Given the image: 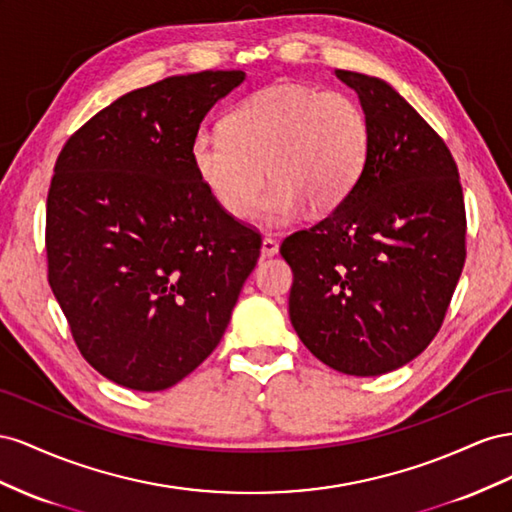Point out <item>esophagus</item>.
<instances>
[{
	"label": "esophagus",
	"instance_id": "obj_1",
	"mask_svg": "<svg viewBox=\"0 0 512 512\" xmlns=\"http://www.w3.org/2000/svg\"><path fill=\"white\" fill-rule=\"evenodd\" d=\"M276 253H279V242H276L274 238H264V240H261V255H264V257H274Z\"/></svg>",
	"mask_w": 512,
	"mask_h": 512
}]
</instances>
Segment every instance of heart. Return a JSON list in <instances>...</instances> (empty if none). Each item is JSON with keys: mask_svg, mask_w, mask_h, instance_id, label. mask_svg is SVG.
<instances>
[{"mask_svg": "<svg viewBox=\"0 0 512 512\" xmlns=\"http://www.w3.org/2000/svg\"><path fill=\"white\" fill-rule=\"evenodd\" d=\"M371 154V124L352 96L300 83L264 87L223 120V133L199 128L191 165L214 203L244 221L261 203L274 225L289 223L306 206L324 214L360 182Z\"/></svg>", "mask_w": 512, "mask_h": 512, "instance_id": "1", "label": "heart"}]
</instances>
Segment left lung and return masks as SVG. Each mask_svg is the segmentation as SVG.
<instances>
[{
    "mask_svg": "<svg viewBox=\"0 0 512 512\" xmlns=\"http://www.w3.org/2000/svg\"><path fill=\"white\" fill-rule=\"evenodd\" d=\"M371 124L360 182L324 221L291 233L289 319L330 369L403 367L440 330L465 261V206L446 143L390 83L334 70Z\"/></svg>",
    "mask_w": 512,
    "mask_h": 512,
    "instance_id": "1",
    "label": "left lung"
}]
</instances>
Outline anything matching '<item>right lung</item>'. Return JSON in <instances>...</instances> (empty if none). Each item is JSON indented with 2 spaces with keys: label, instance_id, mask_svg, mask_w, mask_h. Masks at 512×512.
<instances>
[{
  "label": "right lung",
  "instance_id": "right-lung-1",
  "mask_svg": "<svg viewBox=\"0 0 512 512\" xmlns=\"http://www.w3.org/2000/svg\"><path fill=\"white\" fill-rule=\"evenodd\" d=\"M203 70L128 92L72 135L47 199L49 285L83 358L139 392L178 384L221 343L261 238L191 165L203 118L244 83Z\"/></svg>",
  "mask_w": 512,
  "mask_h": 512
}]
</instances>
